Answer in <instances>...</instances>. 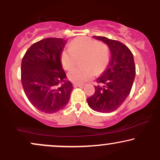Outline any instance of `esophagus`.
Wrapping results in <instances>:
<instances>
[{"label": "esophagus", "instance_id": "obj_1", "mask_svg": "<svg viewBox=\"0 0 160 160\" xmlns=\"http://www.w3.org/2000/svg\"><path fill=\"white\" fill-rule=\"evenodd\" d=\"M73 86H74V87H78V86H79V87H82V86H83V85H82V84H79V83H73Z\"/></svg>", "mask_w": 160, "mask_h": 160}]
</instances>
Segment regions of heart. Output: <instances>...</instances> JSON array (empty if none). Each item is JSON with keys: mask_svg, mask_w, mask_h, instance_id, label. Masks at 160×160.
Segmentation results:
<instances>
[{"mask_svg": "<svg viewBox=\"0 0 160 160\" xmlns=\"http://www.w3.org/2000/svg\"><path fill=\"white\" fill-rule=\"evenodd\" d=\"M84 56L83 65L85 68L76 67L70 70L68 78L72 82L83 83L91 80L107 67L111 58V53L106 46L98 40L89 37H79L70 43L69 48L62 52L61 62L66 70H69L77 63L78 58Z\"/></svg>", "mask_w": 160, "mask_h": 160, "instance_id": "b5f03b06", "label": "heart"}]
</instances>
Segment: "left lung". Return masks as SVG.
I'll use <instances>...</instances> for the list:
<instances>
[{
    "instance_id": "left-lung-1",
    "label": "left lung",
    "mask_w": 160,
    "mask_h": 160,
    "mask_svg": "<svg viewBox=\"0 0 160 160\" xmlns=\"http://www.w3.org/2000/svg\"><path fill=\"white\" fill-rule=\"evenodd\" d=\"M107 43L111 59L107 70L96 82L95 92L87 98L89 106L95 111L111 113L122 105L131 92L135 77V65L131 50L118 40L94 36Z\"/></svg>"
}]
</instances>
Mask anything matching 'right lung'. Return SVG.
<instances>
[{"label":"right lung","instance_id":"right-lung-1","mask_svg":"<svg viewBox=\"0 0 160 160\" xmlns=\"http://www.w3.org/2000/svg\"><path fill=\"white\" fill-rule=\"evenodd\" d=\"M66 40L47 38L32 44L21 64V81L31 104L47 113L62 110L68 103L73 86L66 80L60 56Z\"/></svg>","mask_w":160,"mask_h":160}]
</instances>
